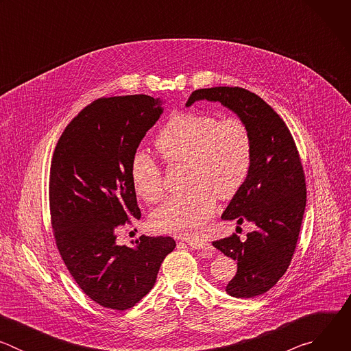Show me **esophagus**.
<instances>
[{
    "label": "esophagus",
    "instance_id": "obj_1",
    "mask_svg": "<svg viewBox=\"0 0 351 351\" xmlns=\"http://www.w3.org/2000/svg\"><path fill=\"white\" fill-rule=\"evenodd\" d=\"M189 245L191 248H194V250H207V252H210V250L213 248L211 244L204 241V240H190Z\"/></svg>",
    "mask_w": 351,
    "mask_h": 351
}]
</instances>
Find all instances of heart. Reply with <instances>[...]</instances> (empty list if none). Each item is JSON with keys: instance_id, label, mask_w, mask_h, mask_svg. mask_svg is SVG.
<instances>
[{"instance_id": "heart-1", "label": "heart", "mask_w": 351, "mask_h": 351, "mask_svg": "<svg viewBox=\"0 0 351 351\" xmlns=\"http://www.w3.org/2000/svg\"><path fill=\"white\" fill-rule=\"evenodd\" d=\"M154 144L168 164L189 165L191 190L165 202L154 213L153 226L186 239L202 236L215 214L217 198H232L252 169L253 141L247 125L236 117L217 119L206 112L180 111L162 126ZM130 179L144 202L157 203L162 198V172L147 154L133 157Z\"/></svg>"}]
</instances>
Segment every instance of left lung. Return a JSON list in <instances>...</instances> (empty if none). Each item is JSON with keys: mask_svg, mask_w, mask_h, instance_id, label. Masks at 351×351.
Masks as SVG:
<instances>
[{"mask_svg": "<svg viewBox=\"0 0 351 351\" xmlns=\"http://www.w3.org/2000/svg\"><path fill=\"white\" fill-rule=\"evenodd\" d=\"M198 99L219 101L239 115L252 134V169L222 219L250 221L257 228L244 241L236 233L213 241L237 261L228 294L252 298L275 286L290 265L307 202L304 169L289 128L257 94L243 87L199 88L190 94L186 106Z\"/></svg>", "mask_w": 351, "mask_h": 351, "instance_id": "8db88e82", "label": "left lung"}]
</instances>
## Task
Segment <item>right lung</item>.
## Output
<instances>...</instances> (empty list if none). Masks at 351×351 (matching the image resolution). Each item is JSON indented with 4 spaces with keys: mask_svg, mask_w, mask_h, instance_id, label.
I'll return each instance as SVG.
<instances>
[{
    "mask_svg": "<svg viewBox=\"0 0 351 351\" xmlns=\"http://www.w3.org/2000/svg\"><path fill=\"white\" fill-rule=\"evenodd\" d=\"M162 114L145 94L101 97L62 132L49 168V214L58 252L79 287L97 304L125 311L153 289L172 237L115 243L117 229L140 219L130 165Z\"/></svg>",
    "mask_w": 351,
    "mask_h": 351,
    "instance_id": "obj_1",
    "label": "right lung"
}]
</instances>
